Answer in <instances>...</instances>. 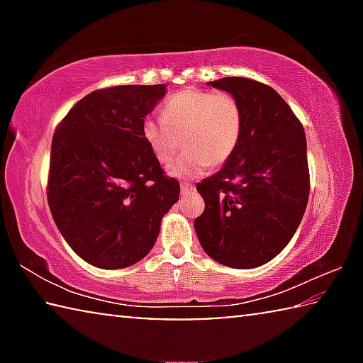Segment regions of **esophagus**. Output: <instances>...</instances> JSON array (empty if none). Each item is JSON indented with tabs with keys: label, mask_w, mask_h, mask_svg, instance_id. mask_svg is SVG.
Listing matches in <instances>:
<instances>
[{
	"label": "esophagus",
	"mask_w": 363,
	"mask_h": 363,
	"mask_svg": "<svg viewBox=\"0 0 363 363\" xmlns=\"http://www.w3.org/2000/svg\"><path fill=\"white\" fill-rule=\"evenodd\" d=\"M190 190H194V186H192V184H189V182H181V192H182V194H187V192H190Z\"/></svg>",
	"instance_id": "1"
}]
</instances>
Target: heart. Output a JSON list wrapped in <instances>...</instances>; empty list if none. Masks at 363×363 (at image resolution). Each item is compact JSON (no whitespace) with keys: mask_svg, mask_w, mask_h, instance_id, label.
<instances>
[{"mask_svg":"<svg viewBox=\"0 0 363 363\" xmlns=\"http://www.w3.org/2000/svg\"><path fill=\"white\" fill-rule=\"evenodd\" d=\"M243 131V110L230 93L184 89L171 96L162 107V116L143 123V134L160 163H169L179 150L182 155L169 167L174 176H196L211 167H220L237 150Z\"/></svg>","mask_w":363,"mask_h":363,"instance_id":"1","label":"heart"}]
</instances>
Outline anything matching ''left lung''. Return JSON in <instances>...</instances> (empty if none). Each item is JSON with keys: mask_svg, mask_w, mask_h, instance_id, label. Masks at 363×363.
I'll list each match as a JSON object with an SVG mask.
<instances>
[{"mask_svg": "<svg viewBox=\"0 0 363 363\" xmlns=\"http://www.w3.org/2000/svg\"><path fill=\"white\" fill-rule=\"evenodd\" d=\"M210 84L240 102L243 131L224 167L196 184L205 211L195 219V232L214 261L253 269L286 247L306 211L311 184L304 128L267 84L243 77Z\"/></svg>", "mask_w": 363, "mask_h": 363, "instance_id": "1", "label": "left lung"}]
</instances>
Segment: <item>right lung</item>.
I'll use <instances>...</instances> for the list:
<instances>
[{
  "label": "right lung",
  "mask_w": 363,
  "mask_h": 363,
  "mask_svg": "<svg viewBox=\"0 0 363 363\" xmlns=\"http://www.w3.org/2000/svg\"><path fill=\"white\" fill-rule=\"evenodd\" d=\"M164 84H126L84 96L52 136L48 203L75 253L101 269L133 266L155 245L162 218L179 200L143 123Z\"/></svg>",
  "instance_id": "right-lung-1"
}]
</instances>
